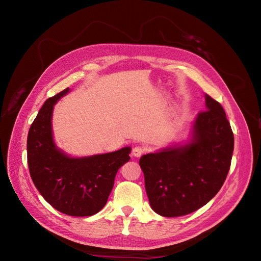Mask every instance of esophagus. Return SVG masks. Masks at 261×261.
Returning <instances> with one entry per match:
<instances>
[{
  "label": "esophagus",
  "mask_w": 261,
  "mask_h": 261,
  "mask_svg": "<svg viewBox=\"0 0 261 261\" xmlns=\"http://www.w3.org/2000/svg\"><path fill=\"white\" fill-rule=\"evenodd\" d=\"M133 155L134 156H136V158H138V156H140V155H143L144 153H145V148L144 147H141V146H135L133 148Z\"/></svg>",
  "instance_id": "obj_1"
}]
</instances>
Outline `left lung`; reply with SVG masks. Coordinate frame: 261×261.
<instances>
[{"instance_id": "1", "label": "left lung", "mask_w": 261, "mask_h": 261, "mask_svg": "<svg viewBox=\"0 0 261 261\" xmlns=\"http://www.w3.org/2000/svg\"><path fill=\"white\" fill-rule=\"evenodd\" d=\"M206 109L194 125V139L139 159L150 206L168 218L198 210L222 187L231 167L234 135L224 110L206 96Z\"/></svg>"}]
</instances>
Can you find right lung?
<instances>
[{
  "instance_id": "obj_1",
  "label": "right lung",
  "mask_w": 261,
  "mask_h": 261,
  "mask_svg": "<svg viewBox=\"0 0 261 261\" xmlns=\"http://www.w3.org/2000/svg\"><path fill=\"white\" fill-rule=\"evenodd\" d=\"M68 90L46 100L31 124L28 168L39 193L54 209L72 217H89L106 206L118 169L130 159V148L81 159L58 150L52 138V111L55 102Z\"/></svg>"
}]
</instances>
